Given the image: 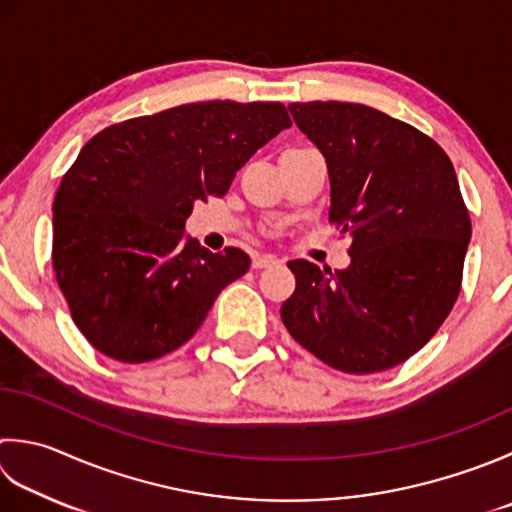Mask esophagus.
Instances as JSON below:
<instances>
[{
  "label": "esophagus",
  "mask_w": 512,
  "mask_h": 512,
  "mask_svg": "<svg viewBox=\"0 0 512 512\" xmlns=\"http://www.w3.org/2000/svg\"><path fill=\"white\" fill-rule=\"evenodd\" d=\"M279 259L273 255H255L253 257V268H268V266H277Z\"/></svg>",
  "instance_id": "obj_1"
}]
</instances>
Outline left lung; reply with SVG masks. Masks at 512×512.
Masks as SVG:
<instances>
[{
	"label": "left lung",
	"instance_id": "obj_1",
	"mask_svg": "<svg viewBox=\"0 0 512 512\" xmlns=\"http://www.w3.org/2000/svg\"><path fill=\"white\" fill-rule=\"evenodd\" d=\"M326 157L328 219L348 233L350 266L293 259L282 322L324 364L368 375L413 357L462 288L470 217L453 162L422 130L348 102L290 104Z\"/></svg>",
	"mask_w": 512,
	"mask_h": 512
}]
</instances>
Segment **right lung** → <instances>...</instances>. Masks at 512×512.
Segmentation results:
<instances>
[{
  "label": "right lung",
  "mask_w": 512,
  "mask_h": 512,
  "mask_svg": "<svg viewBox=\"0 0 512 512\" xmlns=\"http://www.w3.org/2000/svg\"><path fill=\"white\" fill-rule=\"evenodd\" d=\"M288 126L279 102L217 99L126 119L82 148L53 202V268L99 353L142 364L197 333L250 257L210 253L184 233L186 219Z\"/></svg>",
  "instance_id": "1"
}]
</instances>
